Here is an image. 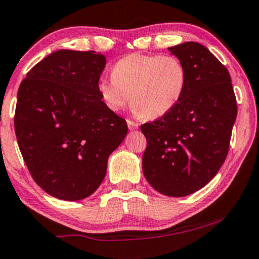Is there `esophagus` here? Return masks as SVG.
I'll return each mask as SVG.
<instances>
[{
    "mask_svg": "<svg viewBox=\"0 0 259 259\" xmlns=\"http://www.w3.org/2000/svg\"><path fill=\"white\" fill-rule=\"evenodd\" d=\"M127 124H128L130 131H135V130L138 128V123H136V122L131 121V119H128V121H127Z\"/></svg>",
    "mask_w": 259,
    "mask_h": 259,
    "instance_id": "1",
    "label": "esophagus"
}]
</instances>
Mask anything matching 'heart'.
<instances>
[{
  "mask_svg": "<svg viewBox=\"0 0 259 259\" xmlns=\"http://www.w3.org/2000/svg\"><path fill=\"white\" fill-rule=\"evenodd\" d=\"M188 84L184 63L174 55L132 53L113 65L112 79L97 84L100 100L112 112L131 106L144 118L163 117L183 99Z\"/></svg>",
  "mask_w": 259,
  "mask_h": 259,
  "instance_id": "b5f03b06",
  "label": "heart"
}]
</instances>
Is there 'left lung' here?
Returning <instances> with one entry per match:
<instances>
[{"mask_svg":"<svg viewBox=\"0 0 259 259\" xmlns=\"http://www.w3.org/2000/svg\"><path fill=\"white\" fill-rule=\"evenodd\" d=\"M184 63L188 84L171 112L144 123V178L166 196L182 197L204 188L229 152L237 104L231 76L206 47L185 41L168 48Z\"/></svg>","mask_w":259,"mask_h":259,"instance_id":"8db88e82","label":"left lung"}]
</instances>
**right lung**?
I'll return each mask as SVG.
<instances>
[{"mask_svg": "<svg viewBox=\"0 0 259 259\" xmlns=\"http://www.w3.org/2000/svg\"><path fill=\"white\" fill-rule=\"evenodd\" d=\"M105 65L100 53L60 49L33 66L18 89L19 151L34 182L57 199L76 201L95 193L128 131L100 100Z\"/></svg>", "mask_w": 259, "mask_h": 259, "instance_id": "add662e5", "label": "right lung"}]
</instances>
